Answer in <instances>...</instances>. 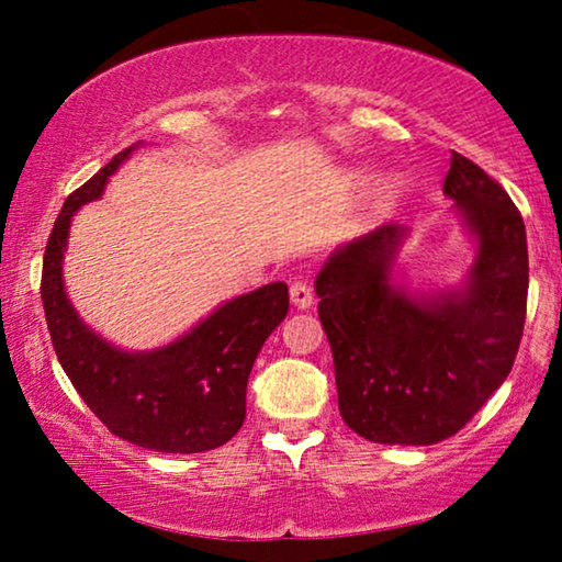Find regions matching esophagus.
Returning <instances> with one entry per match:
<instances>
[{"label": "esophagus", "instance_id": "esophagus-1", "mask_svg": "<svg viewBox=\"0 0 562 562\" xmlns=\"http://www.w3.org/2000/svg\"><path fill=\"white\" fill-rule=\"evenodd\" d=\"M289 291H291V302H294L299 310H310L314 304V291L306 281H294Z\"/></svg>", "mask_w": 562, "mask_h": 562}]
</instances>
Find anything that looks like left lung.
<instances>
[{"mask_svg":"<svg viewBox=\"0 0 562 562\" xmlns=\"http://www.w3.org/2000/svg\"><path fill=\"white\" fill-rule=\"evenodd\" d=\"M445 194L479 237L463 291L419 302L391 289L404 240L396 222L345 245L317 276L340 414L371 442L435 445L460 432L509 375L525 333L529 258L519 210L460 153Z\"/></svg>","mask_w":562,"mask_h":562,"instance_id":"obj_1","label":"left lung"}]
</instances>
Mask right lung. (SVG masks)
<instances>
[{
  "mask_svg": "<svg viewBox=\"0 0 562 562\" xmlns=\"http://www.w3.org/2000/svg\"><path fill=\"white\" fill-rule=\"evenodd\" d=\"M130 145L66 199L43 256L41 296L53 350L99 422L122 440L158 452H204L245 422V389L266 337L289 312L283 281L222 304L166 348L122 352L97 337L66 299L60 260L74 212L102 194Z\"/></svg>",
  "mask_w": 562,
  "mask_h": 562,
  "instance_id": "obj_1",
  "label": "right lung"
}]
</instances>
